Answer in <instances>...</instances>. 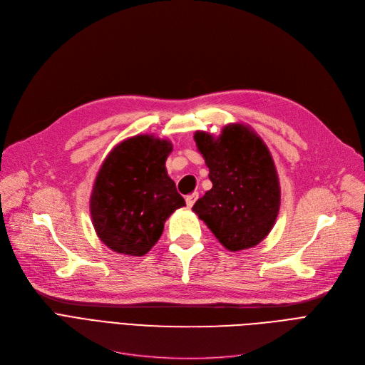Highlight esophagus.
Returning a JSON list of instances; mask_svg holds the SVG:
<instances>
[{
  "instance_id": "34e87169",
  "label": "esophagus",
  "mask_w": 365,
  "mask_h": 365,
  "mask_svg": "<svg viewBox=\"0 0 365 365\" xmlns=\"http://www.w3.org/2000/svg\"><path fill=\"white\" fill-rule=\"evenodd\" d=\"M198 200V192H192V194H189L187 197H186V205L187 207H192L194 204H195V201Z\"/></svg>"
}]
</instances>
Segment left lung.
Returning <instances> with one entry per match:
<instances>
[{"label": "left lung", "mask_w": 365, "mask_h": 365, "mask_svg": "<svg viewBox=\"0 0 365 365\" xmlns=\"http://www.w3.org/2000/svg\"><path fill=\"white\" fill-rule=\"evenodd\" d=\"M213 187L192 210L229 252L257 245L275 225L281 190L272 155L244 124L225 125L219 138L197 131Z\"/></svg>", "instance_id": "1"}]
</instances>
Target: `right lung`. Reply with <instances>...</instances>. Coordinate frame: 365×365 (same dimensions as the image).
<instances>
[{
  "mask_svg": "<svg viewBox=\"0 0 365 365\" xmlns=\"http://www.w3.org/2000/svg\"><path fill=\"white\" fill-rule=\"evenodd\" d=\"M171 150L168 140L139 134L108 153L94 180L90 213L96 234L115 253L146 255L165 220L186 205L165 170Z\"/></svg>",
  "mask_w": 365,
  "mask_h": 365,
  "instance_id": "obj_1",
  "label": "right lung"
}]
</instances>
